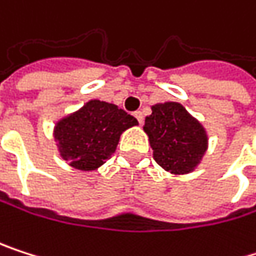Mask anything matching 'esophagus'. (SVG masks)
Segmentation results:
<instances>
[{
	"mask_svg": "<svg viewBox=\"0 0 256 256\" xmlns=\"http://www.w3.org/2000/svg\"><path fill=\"white\" fill-rule=\"evenodd\" d=\"M134 115L136 116V120L140 121V124H142V122H144V114H142L141 110H136V112H135Z\"/></svg>",
	"mask_w": 256,
	"mask_h": 256,
	"instance_id": "1",
	"label": "esophagus"
}]
</instances>
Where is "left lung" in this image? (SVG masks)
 <instances>
[{"label":"left lung","instance_id":"left-lung-1","mask_svg":"<svg viewBox=\"0 0 256 256\" xmlns=\"http://www.w3.org/2000/svg\"><path fill=\"white\" fill-rule=\"evenodd\" d=\"M144 132L154 160L174 176L195 171L208 148L204 126L177 102L153 104L152 115L146 116Z\"/></svg>","mask_w":256,"mask_h":256}]
</instances>
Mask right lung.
<instances>
[{
  "label": "right lung",
  "instance_id": "right-lung-1",
  "mask_svg": "<svg viewBox=\"0 0 256 256\" xmlns=\"http://www.w3.org/2000/svg\"><path fill=\"white\" fill-rule=\"evenodd\" d=\"M138 120L114 103L90 100L54 127L60 156L74 170L96 171L115 153L122 132Z\"/></svg>",
  "mask_w": 256,
  "mask_h": 256
}]
</instances>
